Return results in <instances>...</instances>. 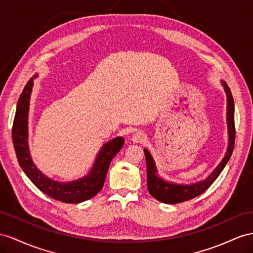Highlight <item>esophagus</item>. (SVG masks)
<instances>
[{"instance_id":"1","label":"esophagus","mask_w":253,"mask_h":253,"mask_svg":"<svg viewBox=\"0 0 253 253\" xmlns=\"http://www.w3.org/2000/svg\"><path fill=\"white\" fill-rule=\"evenodd\" d=\"M145 140H146V135L142 131H135L131 137V141L133 143H143Z\"/></svg>"}]
</instances>
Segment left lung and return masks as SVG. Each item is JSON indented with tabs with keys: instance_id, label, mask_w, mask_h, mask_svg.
I'll return each instance as SVG.
<instances>
[{
	"instance_id": "obj_1",
	"label": "left lung",
	"mask_w": 253,
	"mask_h": 253,
	"mask_svg": "<svg viewBox=\"0 0 253 253\" xmlns=\"http://www.w3.org/2000/svg\"><path fill=\"white\" fill-rule=\"evenodd\" d=\"M224 92L226 94V124H228V134H229V145L226 152L220 164L213 169V171L205 179L200 180L194 184H175L168 182L161 176L158 175L157 168L155 161L148 150L144 148L145 159H146V172H147V189L152 196L166 204H176L185 201L191 200L200 194H202L205 190L211 187L215 182L220 173L224 169L225 165L231 158V155L234 150L235 141V125H234V100L228 84L221 81Z\"/></svg>"
}]
</instances>
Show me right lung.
I'll return each instance as SVG.
<instances>
[{"label":"right lung","mask_w":253,"mask_h":253,"mask_svg":"<svg viewBox=\"0 0 253 253\" xmlns=\"http://www.w3.org/2000/svg\"><path fill=\"white\" fill-rule=\"evenodd\" d=\"M38 75L36 74L29 80L17 103L11 133L18 163L22 168L23 172L31 179V182L50 198L71 204L84 202L88 199H92L101 190L109 166L115 155L124 145V138L116 137L103 144L98 155L96 156L92 169L85 176L71 180V182H57V180L51 179L44 175L37 169V167L32 160L28 141L30 99L32 88L34 85V79H36Z\"/></svg>","instance_id":"obj_1"}]
</instances>
